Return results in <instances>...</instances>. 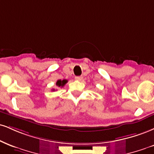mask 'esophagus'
Segmentation results:
<instances>
[{
    "mask_svg": "<svg viewBox=\"0 0 154 154\" xmlns=\"http://www.w3.org/2000/svg\"><path fill=\"white\" fill-rule=\"evenodd\" d=\"M75 79L76 80L81 81L82 79V77H81V76H77V77H75Z\"/></svg>",
    "mask_w": 154,
    "mask_h": 154,
    "instance_id": "1",
    "label": "esophagus"
}]
</instances>
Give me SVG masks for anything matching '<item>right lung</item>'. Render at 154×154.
I'll list each match as a JSON object with an SVG mask.
<instances>
[{"label":"right lung","instance_id":"add662e5","mask_svg":"<svg viewBox=\"0 0 154 154\" xmlns=\"http://www.w3.org/2000/svg\"><path fill=\"white\" fill-rule=\"evenodd\" d=\"M66 82H67V80H66V79H63V80L59 79V80H57L56 85L58 87H64V85H65Z\"/></svg>","mask_w":154,"mask_h":154}]
</instances>
